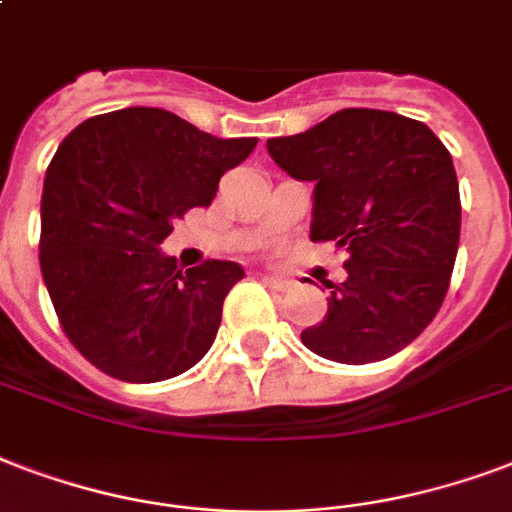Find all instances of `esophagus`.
<instances>
[{
  "mask_svg": "<svg viewBox=\"0 0 512 512\" xmlns=\"http://www.w3.org/2000/svg\"><path fill=\"white\" fill-rule=\"evenodd\" d=\"M263 284L268 287V290H276V292H284L292 287L290 279H284V276H273V273H265Z\"/></svg>",
  "mask_w": 512,
  "mask_h": 512,
  "instance_id": "34e87169",
  "label": "esophagus"
}]
</instances>
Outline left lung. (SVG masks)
I'll list each match as a JSON object with an SVG mask.
<instances>
[{
    "label": "left lung",
    "mask_w": 512,
    "mask_h": 512,
    "mask_svg": "<svg viewBox=\"0 0 512 512\" xmlns=\"http://www.w3.org/2000/svg\"><path fill=\"white\" fill-rule=\"evenodd\" d=\"M265 147L290 177L314 182L311 241L349 252L346 282L327 284L325 319L300 341L346 365L405 349L454 271L462 204L451 152L419 120L354 107Z\"/></svg>",
    "instance_id": "1"
}]
</instances>
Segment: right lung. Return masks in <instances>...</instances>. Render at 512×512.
Here are the masks:
<instances>
[{
    "label": "right lung",
    "mask_w": 512,
    "mask_h": 512,
    "mask_svg": "<svg viewBox=\"0 0 512 512\" xmlns=\"http://www.w3.org/2000/svg\"><path fill=\"white\" fill-rule=\"evenodd\" d=\"M255 136L217 139L174 112L126 107L74 128L45 174L39 268L85 360L134 384L185 373L214 343L244 268L163 255L174 220L209 206Z\"/></svg>",
    "instance_id": "right-lung-1"
}]
</instances>
